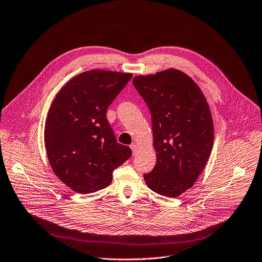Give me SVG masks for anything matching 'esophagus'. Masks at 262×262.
I'll return each mask as SVG.
<instances>
[{
    "label": "esophagus",
    "instance_id": "obj_1",
    "mask_svg": "<svg viewBox=\"0 0 262 262\" xmlns=\"http://www.w3.org/2000/svg\"><path fill=\"white\" fill-rule=\"evenodd\" d=\"M130 149H132V151H133V155L135 156L137 154V151H138V146L136 144H132L130 145Z\"/></svg>",
    "mask_w": 262,
    "mask_h": 262
}]
</instances>
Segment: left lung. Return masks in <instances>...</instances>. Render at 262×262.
<instances>
[{
  "label": "left lung",
  "instance_id": "left-lung-1",
  "mask_svg": "<svg viewBox=\"0 0 262 262\" xmlns=\"http://www.w3.org/2000/svg\"><path fill=\"white\" fill-rule=\"evenodd\" d=\"M134 86L151 114L157 164L144 174L148 188L177 197L194 185L209 158L213 124L197 84L180 70L134 78Z\"/></svg>",
  "mask_w": 262,
  "mask_h": 262
}]
</instances>
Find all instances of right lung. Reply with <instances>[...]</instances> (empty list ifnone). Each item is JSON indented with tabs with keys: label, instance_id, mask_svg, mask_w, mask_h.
Instances as JSON below:
<instances>
[{
	"label": "right lung",
	"instance_id": "obj_1",
	"mask_svg": "<svg viewBox=\"0 0 262 262\" xmlns=\"http://www.w3.org/2000/svg\"><path fill=\"white\" fill-rule=\"evenodd\" d=\"M132 77L85 71L71 79L52 103L45 128L48 158L55 174L74 192L106 188L113 171L132 156L129 147L117 142L105 116Z\"/></svg>",
	"mask_w": 262,
	"mask_h": 262
}]
</instances>
